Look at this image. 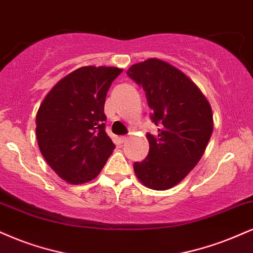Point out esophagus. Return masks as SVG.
I'll list each match as a JSON object with an SVG mask.
<instances>
[{
    "mask_svg": "<svg viewBox=\"0 0 253 253\" xmlns=\"http://www.w3.org/2000/svg\"><path fill=\"white\" fill-rule=\"evenodd\" d=\"M127 139H128V138H127V136H125V135L120 136V141H121V142H126Z\"/></svg>",
    "mask_w": 253,
    "mask_h": 253,
    "instance_id": "1",
    "label": "esophagus"
}]
</instances>
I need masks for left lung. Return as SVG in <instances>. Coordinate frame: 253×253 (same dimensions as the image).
<instances>
[{
	"label": "left lung",
	"instance_id": "8db88e82",
	"mask_svg": "<svg viewBox=\"0 0 253 253\" xmlns=\"http://www.w3.org/2000/svg\"><path fill=\"white\" fill-rule=\"evenodd\" d=\"M127 75L145 90L157 134L147 133L150 151L133 164L136 176L152 190L179 184L203 157L212 129L211 106L194 82L169 63L148 59Z\"/></svg>",
	"mask_w": 253,
	"mask_h": 253
}]
</instances>
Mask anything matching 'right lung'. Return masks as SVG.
Returning a JSON list of instances; mask_svg holds the SVG:
<instances>
[{
    "instance_id": "obj_1",
    "label": "right lung",
    "mask_w": 253,
    "mask_h": 253,
    "mask_svg": "<svg viewBox=\"0 0 253 253\" xmlns=\"http://www.w3.org/2000/svg\"><path fill=\"white\" fill-rule=\"evenodd\" d=\"M123 69L81 67L60 80L36 114V138L42 156L69 184L99 174L115 145L106 133L105 101Z\"/></svg>"
}]
</instances>
